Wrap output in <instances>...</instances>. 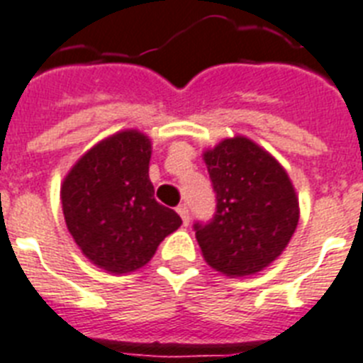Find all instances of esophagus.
<instances>
[{
  "instance_id": "obj_1",
  "label": "esophagus",
  "mask_w": 363,
  "mask_h": 363,
  "mask_svg": "<svg viewBox=\"0 0 363 363\" xmlns=\"http://www.w3.org/2000/svg\"><path fill=\"white\" fill-rule=\"evenodd\" d=\"M177 212H179V216L182 218V223L188 225V223H190V211H188L186 205H179V207H177Z\"/></svg>"
}]
</instances>
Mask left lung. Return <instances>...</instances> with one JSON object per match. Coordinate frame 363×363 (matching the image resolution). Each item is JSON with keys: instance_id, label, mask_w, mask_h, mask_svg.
Returning a JSON list of instances; mask_svg holds the SVG:
<instances>
[{"instance_id": "8db88e82", "label": "left lung", "mask_w": 363, "mask_h": 363, "mask_svg": "<svg viewBox=\"0 0 363 363\" xmlns=\"http://www.w3.org/2000/svg\"><path fill=\"white\" fill-rule=\"evenodd\" d=\"M216 211L194 231L203 257L228 276H250L272 263L298 225V199L285 169L248 138L203 155Z\"/></svg>"}]
</instances>
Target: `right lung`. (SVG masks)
Instances as JSON below:
<instances>
[{"mask_svg":"<svg viewBox=\"0 0 363 363\" xmlns=\"http://www.w3.org/2000/svg\"><path fill=\"white\" fill-rule=\"evenodd\" d=\"M149 160L147 135L119 132L82 156L61 188L69 233L85 257L108 272L141 268L181 228V216L155 199Z\"/></svg>","mask_w":363,"mask_h":363,"instance_id":"obj_1","label":"right lung"}]
</instances>
